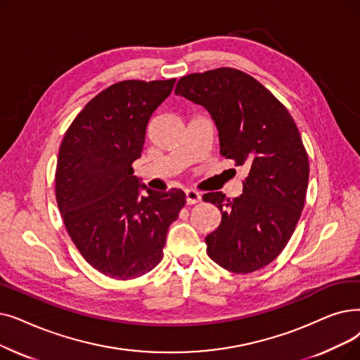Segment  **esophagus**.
<instances>
[{
  "mask_svg": "<svg viewBox=\"0 0 360 360\" xmlns=\"http://www.w3.org/2000/svg\"><path fill=\"white\" fill-rule=\"evenodd\" d=\"M185 197H186V202H188V205H195V202H198L201 200V194L193 188L185 191Z\"/></svg>",
  "mask_w": 360,
  "mask_h": 360,
  "instance_id": "1",
  "label": "esophagus"
}]
</instances>
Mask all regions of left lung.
Returning a JSON list of instances; mask_svg holds the SVG:
<instances>
[{
	"label": "left lung",
	"instance_id": "obj_1",
	"mask_svg": "<svg viewBox=\"0 0 360 360\" xmlns=\"http://www.w3.org/2000/svg\"><path fill=\"white\" fill-rule=\"evenodd\" d=\"M175 94L206 108L221 154L248 170L240 197L202 195L222 213L206 237L209 257L233 274L264 268L287 245L304 206L309 159L299 129L272 92L237 69L184 76Z\"/></svg>",
	"mask_w": 360,
	"mask_h": 360
}]
</instances>
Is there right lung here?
Returning a JSON list of instances; mask_svg holds the SVG:
<instances>
[{"label":"right lung","instance_id":"obj_1","mask_svg":"<svg viewBox=\"0 0 360 360\" xmlns=\"http://www.w3.org/2000/svg\"><path fill=\"white\" fill-rule=\"evenodd\" d=\"M175 81L108 86L75 117L60 146L56 198L61 217L84 259L110 278L131 279L158 266L167 229L185 205L182 190H150L132 169L148 120Z\"/></svg>","mask_w":360,"mask_h":360}]
</instances>
